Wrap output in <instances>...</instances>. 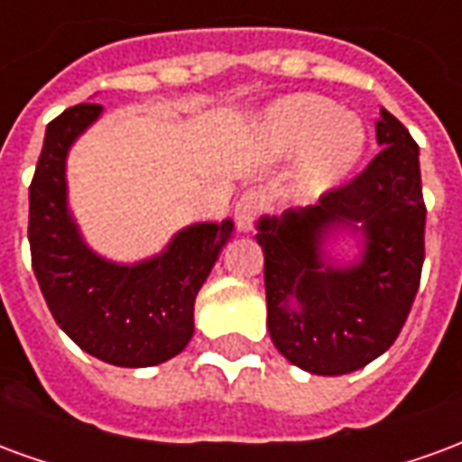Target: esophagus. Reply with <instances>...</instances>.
Instances as JSON below:
<instances>
[{"instance_id":"34e87169","label":"esophagus","mask_w":462,"mask_h":462,"mask_svg":"<svg viewBox=\"0 0 462 462\" xmlns=\"http://www.w3.org/2000/svg\"><path fill=\"white\" fill-rule=\"evenodd\" d=\"M261 211H263V196L258 194V191H246V194H241V199L236 201V211H234V218H236L238 228H241V231H251Z\"/></svg>"}]
</instances>
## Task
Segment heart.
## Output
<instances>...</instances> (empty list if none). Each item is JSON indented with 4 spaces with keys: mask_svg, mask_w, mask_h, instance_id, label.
I'll use <instances>...</instances> for the list:
<instances>
[{
    "mask_svg": "<svg viewBox=\"0 0 462 462\" xmlns=\"http://www.w3.org/2000/svg\"><path fill=\"white\" fill-rule=\"evenodd\" d=\"M268 132L278 152L296 153L309 146L300 169V186L320 194L336 186L361 159L365 132L361 121L341 114L333 101L313 94L289 97L273 106Z\"/></svg>",
    "mask_w": 462,
    "mask_h": 462,
    "instance_id": "heart-1",
    "label": "heart"
}]
</instances>
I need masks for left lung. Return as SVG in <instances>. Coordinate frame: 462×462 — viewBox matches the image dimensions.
<instances>
[{"mask_svg":"<svg viewBox=\"0 0 462 462\" xmlns=\"http://www.w3.org/2000/svg\"><path fill=\"white\" fill-rule=\"evenodd\" d=\"M383 149L351 181L281 218L258 221L268 333L293 365L343 375L368 365L398 338L420 286L425 204L418 143L381 109ZM330 225L362 226L364 258L333 269L319 246Z\"/></svg>","mask_w":462,"mask_h":462,"instance_id":"1","label":"left lung"}]
</instances>
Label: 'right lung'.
<instances>
[{
	"instance_id": "1",
	"label": "right lung",
	"mask_w": 462,
	"mask_h": 462,
	"mask_svg": "<svg viewBox=\"0 0 462 462\" xmlns=\"http://www.w3.org/2000/svg\"><path fill=\"white\" fill-rule=\"evenodd\" d=\"M101 114L77 104L49 121L29 186L32 268L51 316L81 351L124 368L169 361L194 336V300L234 224H196L162 256L116 266L91 254L67 211L69 146Z\"/></svg>"
}]
</instances>
